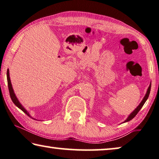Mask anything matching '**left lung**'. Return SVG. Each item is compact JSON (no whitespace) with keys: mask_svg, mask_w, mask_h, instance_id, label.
<instances>
[{"mask_svg":"<svg viewBox=\"0 0 159 159\" xmlns=\"http://www.w3.org/2000/svg\"><path fill=\"white\" fill-rule=\"evenodd\" d=\"M151 84H150V86H149V87H148V90H147V93H146V95H145V97H144V98H143V100H142V102L140 103V105H139V106L137 107V108L136 109H135L134 111H133L132 113H131L129 116H128V118H127V120H126L125 121V122H128V121H130V120H132L133 118H134V117L136 116V115L138 114V112H139V111H140V110L142 108V107L143 106V105H144V103L146 102V101L147 100V99H148V96H149V94H150V91H151Z\"/></svg>","mask_w":159,"mask_h":159,"instance_id":"obj_1","label":"left lung"}]
</instances>
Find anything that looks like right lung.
Here are the masks:
<instances>
[{
    "label": "right lung",
    "instance_id": "1",
    "mask_svg": "<svg viewBox=\"0 0 159 159\" xmlns=\"http://www.w3.org/2000/svg\"><path fill=\"white\" fill-rule=\"evenodd\" d=\"M7 80H8V89H9V93H10L11 98V100H12L13 102L14 103V104L16 105V106L18 108H20V109L23 112H25V113H26L27 116H28L29 117H30V118H31V117L30 116V115H29V112L26 111V110L25 109V108L23 107L21 105H20V103L19 102V101L18 100V99L16 98V97L14 93H13V89L12 85H11V83L10 77H9V70H7Z\"/></svg>",
    "mask_w": 159,
    "mask_h": 159
}]
</instances>
